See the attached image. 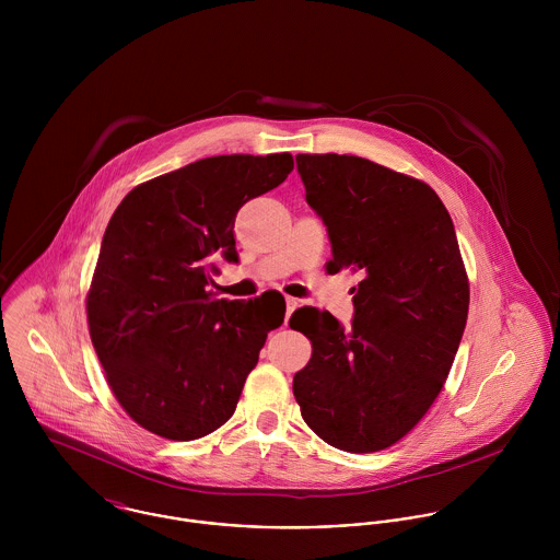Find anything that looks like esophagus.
Masks as SVG:
<instances>
[{"label":"esophagus","mask_w":560,"mask_h":560,"mask_svg":"<svg viewBox=\"0 0 560 560\" xmlns=\"http://www.w3.org/2000/svg\"><path fill=\"white\" fill-rule=\"evenodd\" d=\"M300 306V300L295 298H287V319L293 315V311Z\"/></svg>","instance_id":"34e87169"}]
</instances>
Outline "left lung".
Here are the masks:
<instances>
[{"label": "left lung", "mask_w": 560, "mask_h": 560, "mask_svg": "<svg viewBox=\"0 0 560 560\" xmlns=\"http://www.w3.org/2000/svg\"><path fill=\"white\" fill-rule=\"evenodd\" d=\"M306 202L327 226L329 273H362L351 327L302 308L313 342L293 395L306 424L347 453L407 435L438 399L459 349L470 287L453 220L422 180L353 155H298Z\"/></svg>", "instance_id": "left-lung-1"}]
</instances>
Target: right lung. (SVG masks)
<instances>
[{
    "label": "right lung",
    "mask_w": 560,
    "mask_h": 560,
    "mask_svg": "<svg viewBox=\"0 0 560 560\" xmlns=\"http://www.w3.org/2000/svg\"><path fill=\"white\" fill-rule=\"evenodd\" d=\"M291 153L194 161L131 189L114 211L85 300L107 384L147 431L189 442L237 407L284 298L215 300L218 260L237 262L241 207L278 187Z\"/></svg>",
    "instance_id": "right-lung-1"
}]
</instances>
